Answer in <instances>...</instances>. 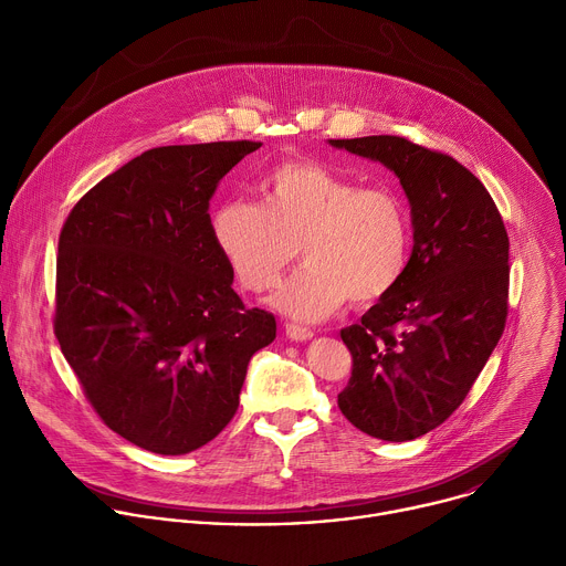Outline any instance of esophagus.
<instances>
[{
	"instance_id": "obj_1",
	"label": "esophagus",
	"mask_w": 566,
	"mask_h": 566,
	"mask_svg": "<svg viewBox=\"0 0 566 566\" xmlns=\"http://www.w3.org/2000/svg\"><path fill=\"white\" fill-rule=\"evenodd\" d=\"M286 336L295 343H306L313 338V332L306 327H300V325H286Z\"/></svg>"
}]
</instances>
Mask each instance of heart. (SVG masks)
<instances>
[{"label":"heart","mask_w":566,"mask_h":566,"mask_svg":"<svg viewBox=\"0 0 566 566\" xmlns=\"http://www.w3.org/2000/svg\"><path fill=\"white\" fill-rule=\"evenodd\" d=\"M260 195V203H219L210 232L237 282L255 293L273 289L300 249L304 266L271 297L284 315L325 319L347 297H385L402 277L410 217L389 188H360L315 160H289L264 177Z\"/></svg>","instance_id":"1"}]
</instances>
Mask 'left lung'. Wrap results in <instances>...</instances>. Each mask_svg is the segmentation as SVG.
Returning a JSON list of instances; mask_svg holds the SVG:
<instances>
[{
	"label": "left lung",
	"instance_id": "8db88e82",
	"mask_svg": "<svg viewBox=\"0 0 566 566\" xmlns=\"http://www.w3.org/2000/svg\"><path fill=\"white\" fill-rule=\"evenodd\" d=\"M329 145L385 166L410 201L402 277L340 332L354 365L338 408L369 437L412 441L461 406L502 338L509 234L489 190L452 156L400 136Z\"/></svg>",
	"mask_w": 566,
	"mask_h": 566
}]
</instances>
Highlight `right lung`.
<instances>
[{
    "instance_id": "add662e5",
    "label": "right lung",
    "mask_w": 566,
    "mask_h": 566,
    "mask_svg": "<svg viewBox=\"0 0 566 566\" xmlns=\"http://www.w3.org/2000/svg\"><path fill=\"white\" fill-rule=\"evenodd\" d=\"M253 140L154 147L80 199L57 244L55 336L98 417L129 443L188 454L234 417L275 317L247 308L208 201Z\"/></svg>"
}]
</instances>
